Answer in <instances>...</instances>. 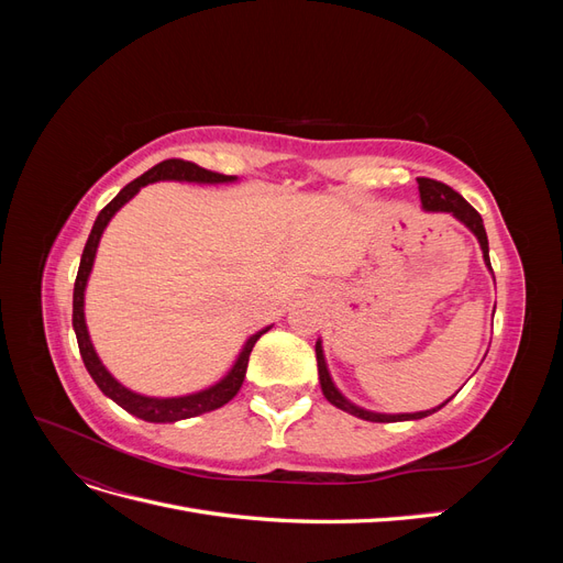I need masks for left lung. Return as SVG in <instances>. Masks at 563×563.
I'll return each instance as SVG.
<instances>
[{
  "label": "left lung",
  "mask_w": 563,
  "mask_h": 563,
  "mask_svg": "<svg viewBox=\"0 0 563 563\" xmlns=\"http://www.w3.org/2000/svg\"><path fill=\"white\" fill-rule=\"evenodd\" d=\"M418 190H420V201H422V209L424 211H437V213H451L455 220H460L474 236L476 242H479L482 246V253H484V263L488 267V272L493 275V267H490V258H488V236H486V230H484V220L482 216L476 213L470 203L460 197L455 190H451L449 185L439 183V180H432V178H418ZM496 312V310H493ZM314 352H317V368H319V385H321V391L323 397H327V401H331L335 408H340V411H345L350 416H356L362 420H371V422H397V420H420V418H428L432 413H437L439 408H444L449 404V399L444 404H439L434 408H430V411H416V413H376V411H368V408H362L352 404L343 391H340L331 378L329 373V366H327V356H323V347H321V340H317L314 345Z\"/></svg>",
  "instance_id": "1"
}]
</instances>
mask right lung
I'll return each mask as SVG.
<instances>
[{"mask_svg": "<svg viewBox=\"0 0 563 563\" xmlns=\"http://www.w3.org/2000/svg\"><path fill=\"white\" fill-rule=\"evenodd\" d=\"M159 180H176V183H199V185H218V183H234L236 176H223L216 172H207L192 162H183V159H166L157 166H152L150 172H145L141 178L131 180L126 187L119 190V195L108 203V207L98 213L96 223L91 228V234L87 240V246H84L81 261H79V272L75 279V294H73V329L77 335V345L79 354L84 360V366H87L89 376L93 383L100 387L106 397H110L114 404H119L129 411L131 416L147 420V422H178L185 418H195L201 413L216 411V408L225 406L236 391H240L244 376H246V366H249V356L253 345L258 343V338L267 333L272 327H265L261 331H255L249 335L244 343L242 352L236 354L234 364L228 368V373L218 383L203 387L199 391H190V395H180V397H147L141 395V391H133L126 385L119 383L112 373L100 362V356L91 343L89 327H87V317H84V294H87V284L93 269L96 261V251L100 244V236H103L106 228L114 213L124 207L126 201H131L135 195L141 192V187L150 183H159Z\"/></svg>", "mask_w": 563, "mask_h": 563, "instance_id": "add662e5", "label": "right lung"}]
</instances>
